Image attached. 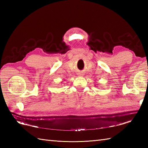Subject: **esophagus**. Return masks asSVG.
I'll return each mask as SVG.
<instances>
[{
    "mask_svg": "<svg viewBox=\"0 0 148 148\" xmlns=\"http://www.w3.org/2000/svg\"><path fill=\"white\" fill-rule=\"evenodd\" d=\"M77 75L79 77H82L83 76V74H82V73H81V72H78V73L77 74Z\"/></svg>",
    "mask_w": 148,
    "mask_h": 148,
    "instance_id": "esophagus-1",
    "label": "esophagus"
}]
</instances>
